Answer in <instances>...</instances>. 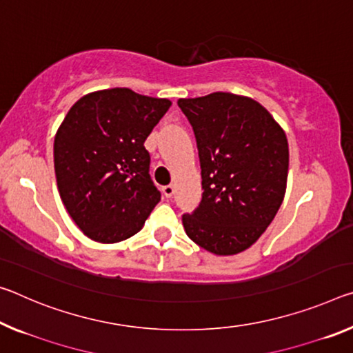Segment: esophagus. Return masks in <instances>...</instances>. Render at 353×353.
Instances as JSON below:
<instances>
[{
  "instance_id": "1",
  "label": "esophagus",
  "mask_w": 353,
  "mask_h": 353,
  "mask_svg": "<svg viewBox=\"0 0 353 353\" xmlns=\"http://www.w3.org/2000/svg\"><path fill=\"white\" fill-rule=\"evenodd\" d=\"M161 192H163V194H165L166 198H172V194H174L176 190H174V187H172V185H165L163 188H161Z\"/></svg>"
}]
</instances>
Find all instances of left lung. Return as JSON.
I'll return each mask as SVG.
<instances>
[{
	"instance_id": "left-lung-1",
	"label": "left lung",
	"mask_w": 353,
	"mask_h": 353,
	"mask_svg": "<svg viewBox=\"0 0 353 353\" xmlns=\"http://www.w3.org/2000/svg\"><path fill=\"white\" fill-rule=\"evenodd\" d=\"M199 150L203 201L183 215L187 236L216 256L256 243L286 194V132L259 102L231 92L179 99Z\"/></svg>"
}]
</instances>
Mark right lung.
Wrapping results in <instances>:
<instances>
[{
    "label": "right lung",
    "instance_id": "1",
    "mask_svg": "<svg viewBox=\"0 0 353 353\" xmlns=\"http://www.w3.org/2000/svg\"><path fill=\"white\" fill-rule=\"evenodd\" d=\"M171 100L128 88L89 92L72 105L54 135L61 201L94 242L117 243L144 226L161 199L144 148Z\"/></svg>",
    "mask_w": 353,
    "mask_h": 353
}]
</instances>
